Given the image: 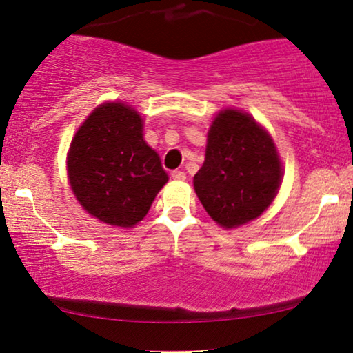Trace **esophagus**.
<instances>
[{"label":"esophagus","mask_w":353,"mask_h":353,"mask_svg":"<svg viewBox=\"0 0 353 353\" xmlns=\"http://www.w3.org/2000/svg\"><path fill=\"white\" fill-rule=\"evenodd\" d=\"M171 177H172V181L182 182V181H185V172H183V171H172Z\"/></svg>","instance_id":"34e87169"}]
</instances>
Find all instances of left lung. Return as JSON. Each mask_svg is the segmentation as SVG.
I'll use <instances>...</instances> for the list:
<instances>
[{
	"label": "left lung",
	"mask_w": 353,
	"mask_h": 353,
	"mask_svg": "<svg viewBox=\"0 0 353 353\" xmlns=\"http://www.w3.org/2000/svg\"><path fill=\"white\" fill-rule=\"evenodd\" d=\"M283 177L274 139L254 118L225 108L208 132L206 155L193 177L196 196L212 221L235 228L272 205Z\"/></svg>",
	"instance_id": "8db88e82"
}]
</instances>
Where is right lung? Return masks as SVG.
<instances>
[{"label":"right lung","instance_id":"right-lung-1","mask_svg":"<svg viewBox=\"0 0 353 353\" xmlns=\"http://www.w3.org/2000/svg\"><path fill=\"white\" fill-rule=\"evenodd\" d=\"M142 131V117L132 107L105 102L72 139L67 172L73 195L103 224L136 225L170 179Z\"/></svg>","mask_w":353,"mask_h":353}]
</instances>
